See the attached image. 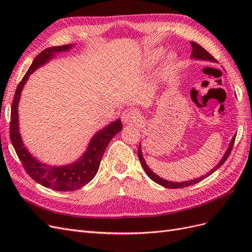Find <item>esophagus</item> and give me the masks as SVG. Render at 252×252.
<instances>
[{
	"label": "esophagus",
	"instance_id": "1",
	"mask_svg": "<svg viewBox=\"0 0 252 252\" xmlns=\"http://www.w3.org/2000/svg\"><path fill=\"white\" fill-rule=\"evenodd\" d=\"M139 119V112L134 110V109H127L123 113H122V121L123 123L128 124V123H133V122L138 121Z\"/></svg>",
	"mask_w": 252,
	"mask_h": 252
}]
</instances>
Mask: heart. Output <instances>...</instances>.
Listing matches in <instances>:
<instances>
[{
  "label": "heart",
  "mask_w": 252,
  "mask_h": 252,
  "mask_svg": "<svg viewBox=\"0 0 252 252\" xmlns=\"http://www.w3.org/2000/svg\"><path fill=\"white\" fill-rule=\"evenodd\" d=\"M158 57H159V52H152L151 55H150V58H151V59H154V60L158 59Z\"/></svg>",
  "instance_id": "heart-1"
}]
</instances>
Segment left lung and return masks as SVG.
<instances>
[{
	"instance_id": "8db88e82",
	"label": "left lung",
	"mask_w": 252,
	"mask_h": 252,
	"mask_svg": "<svg viewBox=\"0 0 252 252\" xmlns=\"http://www.w3.org/2000/svg\"><path fill=\"white\" fill-rule=\"evenodd\" d=\"M191 44L192 46V52H191V58L192 60H202V61H209V62H217V60L213 58L210 53L208 51H206L202 46H200L199 44L195 43V42H191L190 43ZM235 136L236 134H234L232 136V139L229 143V146H228L226 152L224 154L223 158H220V161L218 163V165L216 167H213V169H211L209 172L206 173L205 175H202L201 178H196V179H193V180H189V181H184V182H171V181H167V180H164L162 178H159L158 175H157L154 171H152L148 165L146 164V162H145V159L143 158V154H142V148H141V144L139 145V150H138V156H139V158H140V162H141V165L143 167V169L145 170V172L147 173L148 177L156 182L157 184L161 185L163 187H166V188H170V189H175V188H184V187H188L190 185H193V184H196V183L201 182L202 180L206 179L207 177H209L210 174H212L213 172H215L217 169H219L220 166H222L226 159L228 158V157H229L230 152H231V149H232V146L234 144V141H235Z\"/></svg>"
}]
</instances>
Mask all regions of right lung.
I'll return each instance as SVG.
<instances>
[{
  "mask_svg": "<svg viewBox=\"0 0 252 252\" xmlns=\"http://www.w3.org/2000/svg\"><path fill=\"white\" fill-rule=\"evenodd\" d=\"M74 46L73 44L63 45V46L49 47L39 53L30 65L24 78L19 83L11 105L10 116V140L17 155L22 162L26 172L36 183L42 186L51 188L57 191H72L82 188L94 178L106 147L111 139L123 129L120 119L111 122L110 124L102 128L91 138L86 151L77 161L64 166H51L40 162L35 158L23 142L19 128V102L22 90L24 88L29 75L34 72L37 68L48 63L55 58L57 53L69 51Z\"/></svg>",
  "mask_w": 252,
  "mask_h": 252,
  "instance_id": "1",
  "label": "right lung"
}]
</instances>
